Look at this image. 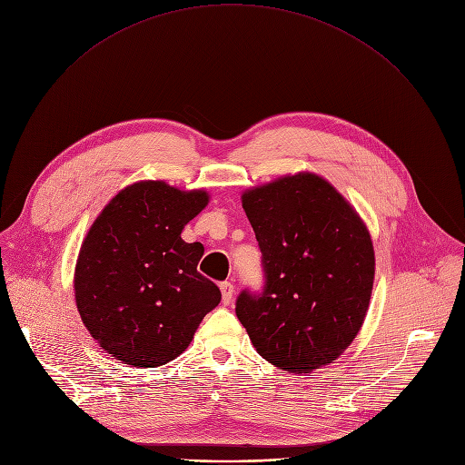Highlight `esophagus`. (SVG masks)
<instances>
[{
    "mask_svg": "<svg viewBox=\"0 0 465 465\" xmlns=\"http://www.w3.org/2000/svg\"><path fill=\"white\" fill-rule=\"evenodd\" d=\"M221 292H223V304L228 306L233 299V283L232 282H223L221 283Z\"/></svg>",
    "mask_w": 465,
    "mask_h": 465,
    "instance_id": "34e87169",
    "label": "esophagus"
}]
</instances>
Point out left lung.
I'll return each mask as SVG.
<instances>
[{
  "label": "left lung",
  "mask_w": 465,
  "mask_h": 465,
  "mask_svg": "<svg viewBox=\"0 0 465 465\" xmlns=\"http://www.w3.org/2000/svg\"><path fill=\"white\" fill-rule=\"evenodd\" d=\"M265 285L242 291L235 313L269 363L306 374L340 358L371 301L374 250L356 209L312 173L242 193Z\"/></svg>",
  "instance_id": "8db88e82"
}]
</instances>
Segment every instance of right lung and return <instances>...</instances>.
<instances>
[{
  "mask_svg": "<svg viewBox=\"0 0 465 465\" xmlns=\"http://www.w3.org/2000/svg\"><path fill=\"white\" fill-rule=\"evenodd\" d=\"M207 202L202 189L137 182L91 226L75 263V304L83 324L114 360L132 367L168 363L219 306V287L196 269L203 246L182 239L183 226Z\"/></svg>",
  "mask_w": 465,
  "mask_h": 465,
  "instance_id": "right-lung-1",
  "label": "right lung"
}]
</instances>
